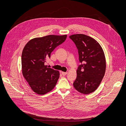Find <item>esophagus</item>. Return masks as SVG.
<instances>
[{"instance_id": "esophagus-1", "label": "esophagus", "mask_w": 126, "mask_h": 126, "mask_svg": "<svg viewBox=\"0 0 126 126\" xmlns=\"http://www.w3.org/2000/svg\"><path fill=\"white\" fill-rule=\"evenodd\" d=\"M61 73L63 76H65L67 74V72H61Z\"/></svg>"}]
</instances>
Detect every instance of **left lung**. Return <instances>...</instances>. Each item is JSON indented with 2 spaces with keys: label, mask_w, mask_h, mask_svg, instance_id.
<instances>
[{
  "label": "left lung",
  "mask_w": 126,
  "mask_h": 126,
  "mask_svg": "<svg viewBox=\"0 0 126 126\" xmlns=\"http://www.w3.org/2000/svg\"><path fill=\"white\" fill-rule=\"evenodd\" d=\"M69 38L77 48L81 63L77 70L73 86L82 94L91 93L99 87L105 73L106 59L103 49L96 40L84 34H74Z\"/></svg>",
  "instance_id": "left-lung-1"
}]
</instances>
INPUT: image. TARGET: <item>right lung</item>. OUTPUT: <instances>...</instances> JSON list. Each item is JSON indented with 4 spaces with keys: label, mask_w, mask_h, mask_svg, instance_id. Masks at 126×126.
I'll use <instances>...</instances> for the list:
<instances>
[{
    "label": "right lung",
    "mask_w": 126,
    "mask_h": 126,
    "mask_svg": "<svg viewBox=\"0 0 126 126\" xmlns=\"http://www.w3.org/2000/svg\"><path fill=\"white\" fill-rule=\"evenodd\" d=\"M67 35H49L30 40L22 53V74L32 90L39 95H44L55 87L60 73L45 65L51 52L63 43Z\"/></svg>",
    "instance_id": "right-lung-1"
}]
</instances>
